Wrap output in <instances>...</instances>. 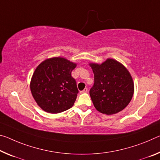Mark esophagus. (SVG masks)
Here are the masks:
<instances>
[{"label":"esophagus","instance_id":"obj_1","mask_svg":"<svg viewBox=\"0 0 160 160\" xmlns=\"http://www.w3.org/2000/svg\"><path fill=\"white\" fill-rule=\"evenodd\" d=\"M88 88H85L84 90H82V91H80V93H85V92H88Z\"/></svg>","mask_w":160,"mask_h":160}]
</instances>
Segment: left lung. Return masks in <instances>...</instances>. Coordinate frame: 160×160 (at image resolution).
Returning <instances> with one entry per match:
<instances>
[{
    "instance_id": "left-lung-1",
    "label": "left lung",
    "mask_w": 160,
    "mask_h": 160,
    "mask_svg": "<svg viewBox=\"0 0 160 160\" xmlns=\"http://www.w3.org/2000/svg\"><path fill=\"white\" fill-rule=\"evenodd\" d=\"M94 85L90 95L96 110L113 115L125 109L134 93L132 78L127 68L115 60L108 59L101 65L90 63Z\"/></svg>"
}]
</instances>
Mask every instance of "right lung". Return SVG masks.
I'll return each mask as SVG.
<instances>
[{"instance_id": "obj_1", "label": "right lung", "mask_w": 160, "mask_h": 160, "mask_svg": "<svg viewBox=\"0 0 160 160\" xmlns=\"http://www.w3.org/2000/svg\"><path fill=\"white\" fill-rule=\"evenodd\" d=\"M76 64L63 58L45 60L37 67L30 82L32 97L49 113H59L74 105L78 90L71 76Z\"/></svg>"}]
</instances>
